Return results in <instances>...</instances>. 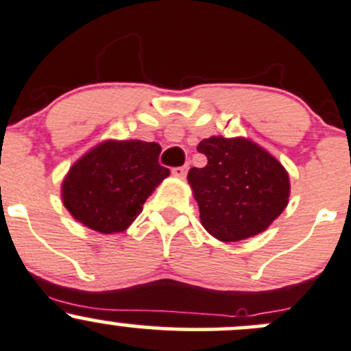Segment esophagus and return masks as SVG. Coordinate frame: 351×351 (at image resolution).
<instances>
[{
	"mask_svg": "<svg viewBox=\"0 0 351 351\" xmlns=\"http://www.w3.org/2000/svg\"><path fill=\"white\" fill-rule=\"evenodd\" d=\"M187 172V165H182V167H174L172 169V174L177 176V177H184Z\"/></svg>",
	"mask_w": 351,
	"mask_h": 351,
	"instance_id": "1",
	"label": "esophagus"
}]
</instances>
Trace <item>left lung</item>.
Masks as SVG:
<instances>
[{"label": "left lung", "mask_w": 351, "mask_h": 351, "mask_svg": "<svg viewBox=\"0 0 351 351\" xmlns=\"http://www.w3.org/2000/svg\"><path fill=\"white\" fill-rule=\"evenodd\" d=\"M197 152L206 167L187 174L201 225L221 241L255 237L272 225L289 202L291 182L279 160L247 138L209 136Z\"/></svg>", "instance_id": "1"}]
</instances>
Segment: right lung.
Listing matches in <instances>:
<instances>
[{
  "mask_svg": "<svg viewBox=\"0 0 351 351\" xmlns=\"http://www.w3.org/2000/svg\"><path fill=\"white\" fill-rule=\"evenodd\" d=\"M160 145L106 140L82 155L62 182L67 211L88 228L120 233L142 213L143 202L171 171L158 164Z\"/></svg>",
  "mask_w": 351,
  "mask_h": 351,
  "instance_id": "right-lung-1",
  "label": "right lung"
}]
</instances>
